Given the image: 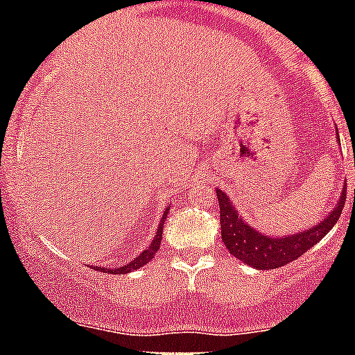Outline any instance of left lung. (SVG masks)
I'll return each mask as SVG.
<instances>
[{
  "label": "left lung",
  "mask_w": 355,
  "mask_h": 355,
  "mask_svg": "<svg viewBox=\"0 0 355 355\" xmlns=\"http://www.w3.org/2000/svg\"><path fill=\"white\" fill-rule=\"evenodd\" d=\"M355 164V162H354ZM220 204V227H222V240L227 247V251L243 263L252 265L256 269L267 270L276 269L282 265H287L296 258L306 252L311 247L320 242L330 229L334 227L336 222L343 213L345 200H347V187H343L339 202L336 204L334 211L314 227L306 229L303 233L287 234L282 238H269L261 234L260 231L247 225L236 209L233 207L225 193L216 189ZM355 198V191H354Z\"/></svg>",
  "instance_id": "1"
}]
</instances>
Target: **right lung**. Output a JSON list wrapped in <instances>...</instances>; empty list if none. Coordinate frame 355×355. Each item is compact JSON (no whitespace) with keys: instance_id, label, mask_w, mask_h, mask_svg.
<instances>
[{"instance_id":"obj_1","label":"right lung","mask_w":355,"mask_h":355,"mask_svg":"<svg viewBox=\"0 0 355 355\" xmlns=\"http://www.w3.org/2000/svg\"><path fill=\"white\" fill-rule=\"evenodd\" d=\"M168 211V209H166ZM164 222H166V213L162 214V218H160V223H159V231H157V234H155L153 242L150 243V247L146 249L144 252H141V254L137 256L135 260H132L128 265H124V267H119V269H106V272L110 274H126V272H132V270L135 269H141V267H144L148 261L153 260L155 252L159 251L160 247V242H162V227H164ZM95 269H99V267H95ZM104 270V269H101Z\"/></svg>"}]
</instances>
